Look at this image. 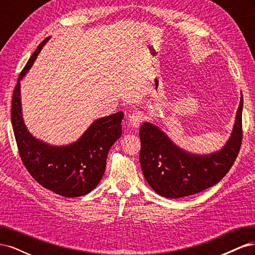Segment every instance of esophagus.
Listing matches in <instances>:
<instances>
[{
	"label": "esophagus",
	"instance_id": "obj_1",
	"mask_svg": "<svg viewBox=\"0 0 255 255\" xmlns=\"http://www.w3.org/2000/svg\"><path fill=\"white\" fill-rule=\"evenodd\" d=\"M143 120V114L141 112H134L128 116V122L130 127L138 128Z\"/></svg>",
	"mask_w": 255,
	"mask_h": 255
}]
</instances>
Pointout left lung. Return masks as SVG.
I'll return each instance as SVG.
<instances>
[{
    "mask_svg": "<svg viewBox=\"0 0 255 255\" xmlns=\"http://www.w3.org/2000/svg\"><path fill=\"white\" fill-rule=\"evenodd\" d=\"M244 100L236 112L228 140L217 151L197 154L181 148L164 130L144 121L139 129L140 166L145 181L161 197L177 199L198 194L217 184L225 176L241 149Z\"/></svg>",
    "mask_w": 255,
    "mask_h": 255,
    "instance_id": "8db88e82",
    "label": "left lung"
}]
</instances>
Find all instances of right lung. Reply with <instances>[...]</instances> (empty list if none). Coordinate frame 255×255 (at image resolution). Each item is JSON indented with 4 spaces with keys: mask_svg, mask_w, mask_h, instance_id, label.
Instances as JSON below:
<instances>
[{
    "mask_svg": "<svg viewBox=\"0 0 255 255\" xmlns=\"http://www.w3.org/2000/svg\"><path fill=\"white\" fill-rule=\"evenodd\" d=\"M50 38L38 45L19 75L12 95L11 125L21 159L30 175L59 196L82 197L94 190L103 177L107 154L121 137L125 114L118 112L96 119L78 139L68 144H51L29 132L23 119L21 81Z\"/></svg>",
    "mask_w": 255,
    "mask_h": 255,
    "instance_id": "1",
    "label": "right lung"
}]
</instances>
